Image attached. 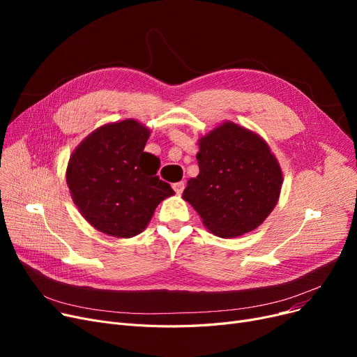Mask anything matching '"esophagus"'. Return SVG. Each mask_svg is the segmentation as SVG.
Segmentation results:
<instances>
[{
    "mask_svg": "<svg viewBox=\"0 0 357 357\" xmlns=\"http://www.w3.org/2000/svg\"><path fill=\"white\" fill-rule=\"evenodd\" d=\"M172 188L175 190V192H176V194H182V191L185 190V182H183V181L176 182V183H174V185H172Z\"/></svg>",
    "mask_w": 357,
    "mask_h": 357,
    "instance_id": "esophagus-1",
    "label": "esophagus"
}]
</instances>
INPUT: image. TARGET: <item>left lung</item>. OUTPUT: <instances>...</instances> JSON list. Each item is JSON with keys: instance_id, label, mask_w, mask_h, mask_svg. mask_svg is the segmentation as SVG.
Returning <instances> with one entry per match:
<instances>
[{"instance_id": "left-lung-1", "label": "left lung", "mask_w": 357, "mask_h": 357, "mask_svg": "<svg viewBox=\"0 0 357 357\" xmlns=\"http://www.w3.org/2000/svg\"><path fill=\"white\" fill-rule=\"evenodd\" d=\"M199 174L182 198L213 234L230 238L259 227L282 188V171L268 143L231 121L199 139Z\"/></svg>"}]
</instances>
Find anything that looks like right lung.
Returning a JSON list of instances; mask_svg holds the SVG:
<instances>
[{
    "mask_svg": "<svg viewBox=\"0 0 357 357\" xmlns=\"http://www.w3.org/2000/svg\"><path fill=\"white\" fill-rule=\"evenodd\" d=\"M150 130L136 120L105 124L70 155L66 182L84 218L98 231L128 238L142 233L158 205L174 195L159 179L160 160L144 152Z\"/></svg>",
    "mask_w": 357,
    "mask_h": 357,
    "instance_id": "obj_1",
    "label": "right lung"
}]
</instances>
